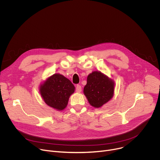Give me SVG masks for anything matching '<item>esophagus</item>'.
<instances>
[{"label": "esophagus", "mask_w": 160, "mask_h": 160, "mask_svg": "<svg viewBox=\"0 0 160 160\" xmlns=\"http://www.w3.org/2000/svg\"><path fill=\"white\" fill-rule=\"evenodd\" d=\"M76 91L77 92H80L81 91H82V87H81V85H77V86H76Z\"/></svg>", "instance_id": "obj_1"}]
</instances>
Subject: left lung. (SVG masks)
<instances>
[{"label":"left lung","mask_w":160,"mask_h":160,"mask_svg":"<svg viewBox=\"0 0 160 160\" xmlns=\"http://www.w3.org/2000/svg\"><path fill=\"white\" fill-rule=\"evenodd\" d=\"M83 92L91 106L99 108L112 97L114 83L101 72H94L87 77Z\"/></svg>","instance_id":"8db88e82"}]
</instances>
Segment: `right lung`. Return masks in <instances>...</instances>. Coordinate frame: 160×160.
Returning <instances> with one entry per match:
<instances>
[{
  "instance_id": "right-lung-1",
  "label": "right lung",
  "mask_w": 160,
  "mask_h": 160,
  "mask_svg": "<svg viewBox=\"0 0 160 160\" xmlns=\"http://www.w3.org/2000/svg\"><path fill=\"white\" fill-rule=\"evenodd\" d=\"M40 94L45 102L58 110L64 109L75 87L70 80L60 74H54L40 86Z\"/></svg>"
}]
</instances>
